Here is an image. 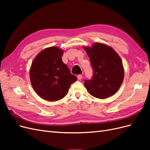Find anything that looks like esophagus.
Segmentation results:
<instances>
[{"label": "esophagus", "mask_w": 150, "mask_h": 150, "mask_svg": "<svg viewBox=\"0 0 150 150\" xmlns=\"http://www.w3.org/2000/svg\"><path fill=\"white\" fill-rule=\"evenodd\" d=\"M82 77H83L82 75L79 74V75H78V76H77V78H78V80H81V79H82Z\"/></svg>", "instance_id": "obj_1"}]
</instances>
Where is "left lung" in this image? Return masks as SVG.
Returning <instances> with one entry per match:
<instances>
[{"instance_id":"obj_1","label":"left lung","mask_w":150,"mask_h":150,"mask_svg":"<svg viewBox=\"0 0 150 150\" xmlns=\"http://www.w3.org/2000/svg\"><path fill=\"white\" fill-rule=\"evenodd\" d=\"M93 69L91 79L84 86L93 96L105 99L115 94L124 79V69L120 57L112 47L95 43L91 47H84Z\"/></svg>"}]
</instances>
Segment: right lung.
Here are the masks:
<instances>
[{"mask_svg":"<svg viewBox=\"0 0 150 150\" xmlns=\"http://www.w3.org/2000/svg\"><path fill=\"white\" fill-rule=\"evenodd\" d=\"M63 53L57 47L45 49L35 57L30 69V82L35 93L49 101L62 99L77 80L62 62Z\"/></svg>","mask_w":150,"mask_h":150,"instance_id":"obj_1","label":"right lung"}]
</instances>
